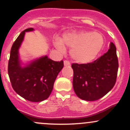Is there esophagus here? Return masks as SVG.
Masks as SVG:
<instances>
[{
  "instance_id": "esophagus-1",
  "label": "esophagus",
  "mask_w": 130,
  "mask_h": 130,
  "mask_svg": "<svg viewBox=\"0 0 130 130\" xmlns=\"http://www.w3.org/2000/svg\"><path fill=\"white\" fill-rule=\"evenodd\" d=\"M63 63H64V66H65V67H70V65H70V62H68V61H67V60H64Z\"/></svg>"
}]
</instances>
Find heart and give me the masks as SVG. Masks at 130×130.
Returning <instances> with one entry per match:
<instances>
[{
	"instance_id": "b5f03b06",
	"label": "heart",
	"mask_w": 130,
	"mask_h": 130,
	"mask_svg": "<svg viewBox=\"0 0 130 130\" xmlns=\"http://www.w3.org/2000/svg\"><path fill=\"white\" fill-rule=\"evenodd\" d=\"M104 38L100 34L92 32L66 33L62 38L54 40L55 47L65 52V46L71 47V58L79 63L91 62L95 59L104 45Z\"/></svg>"
}]
</instances>
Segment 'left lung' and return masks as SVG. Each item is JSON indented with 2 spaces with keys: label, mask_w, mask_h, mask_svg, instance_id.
Masks as SVG:
<instances>
[{
  "label": "left lung",
  "mask_w": 130,
  "mask_h": 130,
  "mask_svg": "<svg viewBox=\"0 0 130 130\" xmlns=\"http://www.w3.org/2000/svg\"><path fill=\"white\" fill-rule=\"evenodd\" d=\"M73 86L81 100L95 101L109 92L116 83L119 68L116 47L112 42L105 54L92 63H73Z\"/></svg>",
  "instance_id": "left-lung-1"
}]
</instances>
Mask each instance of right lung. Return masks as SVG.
I'll return each instance as SVG.
<instances>
[{
  "instance_id": "obj_1",
  "label": "right lung",
  "mask_w": 130,
  "mask_h": 130,
  "mask_svg": "<svg viewBox=\"0 0 130 130\" xmlns=\"http://www.w3.org/2000/svg\"><path fill=\"white\" fill-rule=\"evenodd\" d=\"M34 30L33 28L24 30L13 43L10 51L8 72L16 93L28 101L40 102L50 96L55 80L63 68V62H55L46 55L26 63L21 60L19 50L25 34Z\"/></svg>"
}]
</instances>
